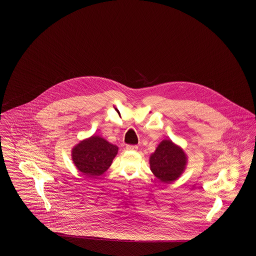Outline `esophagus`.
I'll return each mask as SVG.
<instances>
[{
  "mask_svg": "<svg viewBox=\"0 0 256 256\" xmlns=\"http://www.w3.org/2000/svg\"><path fill=\"white\" fill-rule=\"evenodd\" d=\"M126 148L128 150H138V146H135V145H128L126 146Z\"/></svg>",
  "mask_w": 256,
  "mask_h": 256,
  "instance_id": "1",
  "label": "esophagus"
}]
</instances>
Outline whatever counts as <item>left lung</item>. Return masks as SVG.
Here are the masks:
<instances>
[{"instance_id":"8db88e82","label":"left lung","mask_w":256,"mask_h":256,"mask_svg":"<svg viewBox=\"0 0 256 256\" xmlns=\"http://www.w3.org/2000/svg\"><path fill=\"white\" fill-rule=\"evenodd\" d=\"M187 161V154L182 146L174 144L170 139H164L150 154V168L160 182L170 183L182 176Z\"/></svg>"}]
</instances>
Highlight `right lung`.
Returning a JSON list of instances; mask_svg holds the SVG:
<instances>
[{"label":"right lung","mask_w":256,"mask_h":256,"mask_svg":"<svg viewBox=\"0 0 256 256\" xmlns=\"http://www.w3.org/2000/svg\"><path fill=\"white\" fill-rule=\"evenodd\" d=\"M118 154V146L98 135H92L72 148L76 168L87 178H97L110 168Z\"/></svg>","instance_id":"1"}]
</instances>
